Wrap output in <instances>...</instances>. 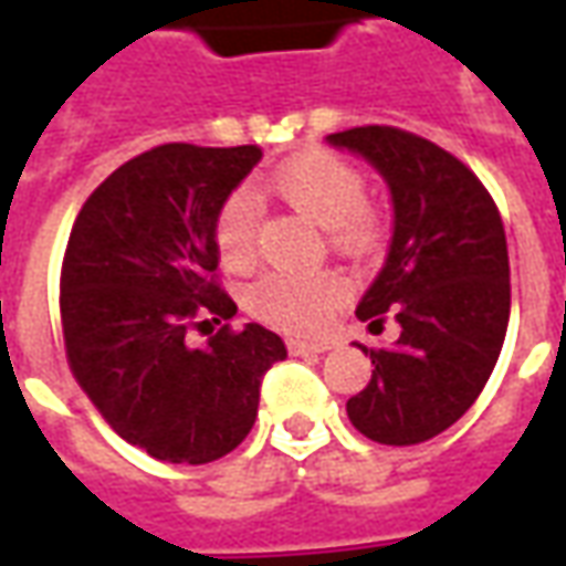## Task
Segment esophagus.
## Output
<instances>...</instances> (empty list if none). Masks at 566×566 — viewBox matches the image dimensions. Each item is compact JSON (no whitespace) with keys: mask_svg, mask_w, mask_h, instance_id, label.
I'll list each match as a JSON object with an SVG mask.
<instances>
[{"mask_svg":"<svg viewBox=\"0 0 566 566\" xmlns=\"http://www.w3.org/2000/svg\"><path fill=\"white\" fill-rule=\"evenodd\" d=\"M287 348H291V355H324V352H331L333 343L331 339H287Z\"/></svg>","mask_w":566,"mask_h":566,"instance_id":"34e87169","label":"esophagus"}]
</instances>
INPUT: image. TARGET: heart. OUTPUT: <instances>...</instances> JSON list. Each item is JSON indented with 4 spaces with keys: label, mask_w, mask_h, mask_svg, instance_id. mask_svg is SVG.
<instances>
[{
    "label": "heart",
    "mask_w": 566,
    "mask_h": 566,
    "mask_svg": "<svg viewBox=\"0 0 566 566\" xmlns=\"http://www.w3.org/2000/svg\"><path fill=\"white\" fill-rule=\"evenodd\" d=\"M279 197L331 230L333 245L348 254H367L379 239V223L367 209V181L355 166L331 150H306L282 163L270 178ZM260 211L248 190H235L218 211L214 242L223 266L248 270L258 258ZM339 272H270L251 294L248 306L258 318L284 331H308L331 315L343 300Z\"/></svg>",
    "instance_id": "heart-1"
}]
</instances>
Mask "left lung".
<instances>
[{
    "label": "left lung",
    "mask_w": 566,
    "mask_h": 566,
    "mask_svg": "<svg viewBox=\"0 0 566 566\" xmlns=\"http://www.w3.org/2000/svg\"><path fill=\"white\" fill-rule=\"evenodd\" d=\"M327 145L381 175L394 206L385 266L357 306L400 336L373 360L367 388L345 403L352 424L381 446H416L449 430L475 403L510 324V254L494 199L458 157L394 127H355Z\"/></svg>",
    "instance_id": "obj_1"
}]
</instances>
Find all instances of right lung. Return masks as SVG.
Segmentation results:
<instances>
[{
  "label": "right lung",
  "instance_id": "1",
  "mask_svg": "<svg viewBox=\"0 0 566 566\" xmlns=\"http://www.w3.org/2000/svg\"><path fill=\"white\" fill-rule=\"evenodd\" d=\"M260 157L254 145L145 150L93 190L69 235V367L105 421L157 461L230 454L254 427L263 373L287 357L260 324L187 343L197 315H235L214 284V223Z\"/></svg>",
  "mask_w": 566,
  "mask_h": 566
}]
</instances>
